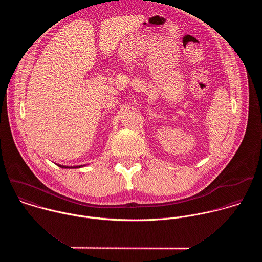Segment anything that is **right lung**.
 I'll use <instances>...</instances> for the list:
<instances>
[{
    "label": "right lung",
    "mask_w": 262,
    "mask_h": 262,
    "mask_svg": "<svg viewBox=\"0 0 262 262\" xmlns=\"http://www.w3.org/2000/svg\"><path fill=\"white\" fill-rule=\"evenodd\" d=\"M59 167H62V168H78V167H81V165H77V166H66V165H60V164H57ZM84 166V165H82Z\"/></svg>",
    "instance_id": "1"
}]
</instances>
